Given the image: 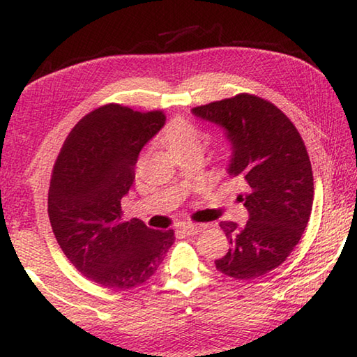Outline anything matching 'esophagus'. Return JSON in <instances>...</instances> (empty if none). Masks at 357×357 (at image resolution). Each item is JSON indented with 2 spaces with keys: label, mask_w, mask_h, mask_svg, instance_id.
I'll list each match as a JSON object with an SVG mask.
<instances>
[{
  "label": "esophagus",
  "mask_w": 357,
  "mask_h": 357,
  "mask_svg": "<svg viewBox=\"0 0 357 357\" xmlns=\"http://www.w3.org/2000/svg\"><path fill=\"white\" fill-rule=\"evenodd\" d=\"M181 229H183L185 234H198L203 231L204 225H202V223H185V225L181 227Z\"/></svg>",
  "instance_id": "1"
}]
</instances>
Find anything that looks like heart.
Segmentation results:
<instances>
[{"label":"heart","mask_w":357,"mask_h":357,"mask_svg":"<svg viewBox=\"0 0 357 357\" xmlns=\"http://www.w3.org/2000/svg\"><path fill=\"white\" fill-rule=\"evenodd\" d=\"M204 135L202 129L187 119H173L165 128L164 142L165 148L173 157H181L187 154L200 153L203 148Z\"/></svg>","instance_id":"heart-1"}]
</instances>
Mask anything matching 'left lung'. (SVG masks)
Instances as JSON below:
<instances>
[{
  "instance_id": "8db88e82",
  "label": "left lung",
  "mask_w": 357,
  "mask_h": 357,
  "mask_svg": "<svg viewBox=\"0 0 357 357\" xmlns=\"http://www.w3.org/2000/svg\"><path fill=\"white\" fill-rule=\"evenodd\" d=\"M192 114L223 130L231 149L227 172L245 184L238 200L249 220L219 223L229 249L215 268L236 280L259 279L285 261L310 219L313 173L305 144L287 114L257 96L238 94Z\"/></svg>"
}]
</instances>
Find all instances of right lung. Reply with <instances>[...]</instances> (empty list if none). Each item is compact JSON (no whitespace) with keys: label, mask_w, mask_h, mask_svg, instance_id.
I'll use <instances>...</instances> for the list:
<instances>
[{"label":"right lung","mask_w":357,"mask_h":357,"mask_svg":"<svg viewBox=\"0 0 357 357\" xmlns=\"http://www.w3.org/2000/svg\"><path fill=\"white\" fill-rule=\"evenodd\" d=\"M165 124L162 112L110 104L86 114L59 153L48 190L52 229L69 261L102 287L142 285L164 261L173 229L121 219L138 154Z\"/></svg>","instance_id":"1"}]
</instances>
